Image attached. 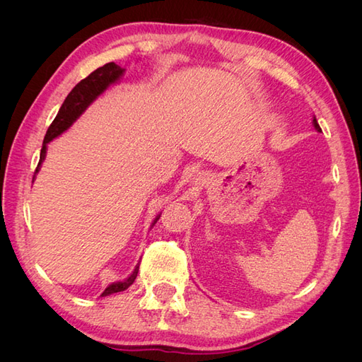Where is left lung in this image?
<instances>
[{
  "label": "left lung",
  "mask_w": 362,
  "mask_h": 362,
  "mask_svg": "<svg viewBox=\"0 0 362 362\" xmlns=\"http://www.w3.org/2000/svg\"><path fill=\"white\" fill-rule=\"evenodd\" d=\"M313 125H314V128L320 133L322 128H320V125H319V124H317V119H315V116H314V119H313Z\"/></svg>",
  "instance_id": "8db88e82"
}]
</instances>
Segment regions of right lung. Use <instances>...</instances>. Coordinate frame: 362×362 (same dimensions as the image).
Here are the masks:
<instances>
[{"mask_svg":"<svg viewBox=\"0 0 362 362\" xmlns=\"http://www.w3.org/2000/svg\"><path fill=\"white\" fill-rule=\"evenodd\" d=\"M124 72H125V69L117 66L116 63H113V62L107 63V64H104V66L93 71L89 76H86L84 80H81L74 87L71 93L66 96V100H64V103L62 104L56 119H54L52 124L49 125L45 139H43V145L40 149V160H39V164H37L35 173L39 172L43 160H45L47 146L49 141L59 137L60 134H63L64 131H66L75 122V120L86 112V108L89 107L98 96L103 95L108 89V87L122 78ZM35 178L36 177H33V181H35ZM158 218H160V214L156 217V221L152 222L151 228L157 223ZM137 273H139V264L136 266V269L133 270V273H131L128 278H125L124 281H117V282L110 284V286H108L103 291V294H101L103 298L108 294L127 290L137 278Z\"/></svg>","mask_w":362,"mask_h":362,"instance_id":"add662e5","label":"right lung"}]
</instances>
